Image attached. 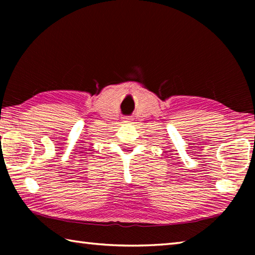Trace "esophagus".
I'll list each match as a JSON object with an SVG mask.
<instances>
[{
    "label": "esophagus",
    "instance_id": "esophagus-1",
    "mask_svg": "<svg viewBox=\"0 0 255 255\" xmlns=\"http://www.w3.org/2000/svg\"><path fill=\"white\" fill-rule=\"evenodd\" d=\"M130 119H131L130 117H124V121L125 122H130Z\"/></svg>",
    "mask_w": 255,
    "mask_h": 255
}]
</instances>
